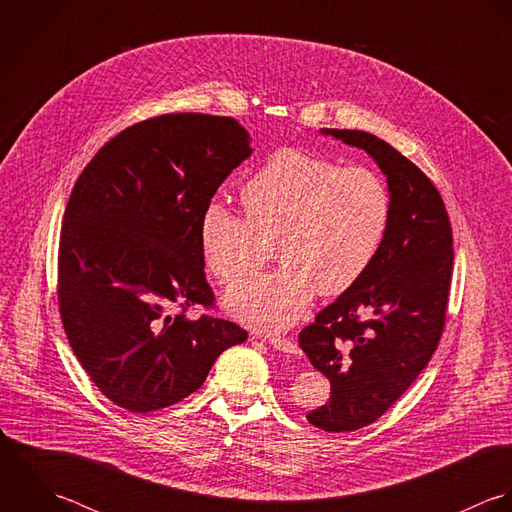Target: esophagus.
Wrapping results in <instances>:
<instances>
[{"instance_id":"1","label":"esophagus","mask_w":512,"mask_h":512,"mask_svg":"<svg viewBox=\"0 0 512 512\" xmlns=\"http://www.w3.org/2000/svg\"><path fill=\"white\" fill-rule=\"evenodd\" d=\"M265 340H267L273 348H277V350H281V352H287V354H299V352H301L299 346H297L293 340H289V338L275 336V334H267Z\"/></svg>"}]
</instances>
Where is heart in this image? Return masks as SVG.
<instances>
[{
    "label": "heart",
    "mask_w": 512,
    "mask_h": 512,
    "mask_svg": "<svg viewBox=\"0 0 512 512\" xmlns=\"http://www.w3.org/2000/svg\"><path fill=\"white\" fill-rule=\"evenodd\" d=\"M239 217L219 204L205 207L200 245L207 269L223 285L255 273L277 243L273 273L233 287L225 307L263 328L291 326L318 291L352 289L374 263L390 229L392 196L366 166H344L297 148H283L243 184Z\"/></svg>",
    "instance_id": "1"
}]
</instances>
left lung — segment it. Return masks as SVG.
Segmentation results:
<instances>
[{
	"label": "left lung",
	"mask_w": 512,
	"mask_h": 512,
	"mask_svg": "<svg viewBox=\"0 0 512 512\" xmlns=\"http://www.w3.org/2000/svg\"><path fill=\"white\" fill-rule=\"evenodd\" d=\"M366 150L388 176L390 229L370 269L299 334L330 380V400L308 421L356 431L402 398L441 340L453 275V231L433 182L388 142L362 130H324Z\"/></svg>",
	"instance_id": "8db88e82"
}]
</instances>
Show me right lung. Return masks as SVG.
Returning a JSON list of instances; mask_svg holds the SVG:
<instances>
[{"instance_id": "right-lung-1", "label": "right lung", "mask_w": 512, "mask_h": 512, "mask_svg": "<svg viewBox=\"0 0 512 512\" xmlns=\"http://www.w3.org/2000/svg\"><path fill=\"white\" fill-rule=\"evenodd\" d=\"M231 116L160 114L110 138L65 207L57 301L69 344L110 402L134 413L196 390L229 346L247 340L215 308L200 221L221 182L249 154Z\"/></svg>"}]
</instances>
